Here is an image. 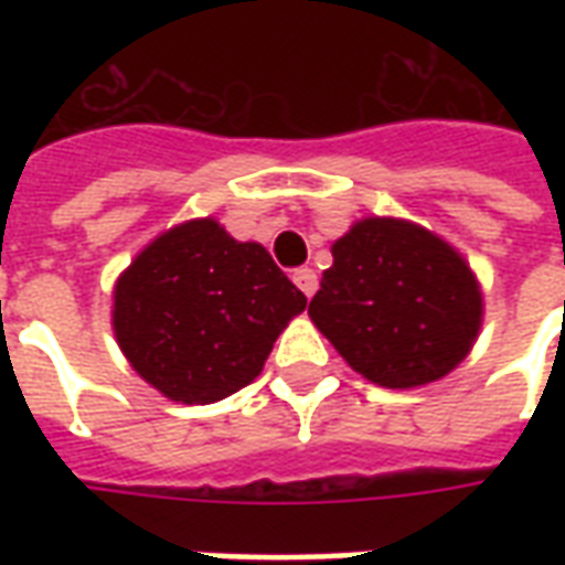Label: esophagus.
Masks as SVG:
<instances>
[{
  "label": "esophagus",
  "instance_id": "obj_1",
  "mask_svg": "<svg viewBox=\"0 0 565 565\" xmlns=\"http://www.w3.org/2000/svg\"><path fill=\"white\" fill-rule=\"evenodd\" d=\"M294 281H296V287H299V290L308 296V299H311V296H315V290H318V275H315V269H296Z\"/></svg>",
  "mask_w": 565,
  "mask_h": 565
}]
</instances>
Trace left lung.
<instances>
[{"label": "left lung", "mask_w": 565, "mask_h": 565, "mask_svg": "<svg viewBox=\"0 0 565 565\" xmlns=\"http://www.w3.org/2000/svg\"><path fill=\"white\" fill-rule=\"evenodd\" d=\"M332 348L379 387L448 375L481 330V287L469 263L424 226L366 217L332 245L308 306Z\"/></svg>", "instance_id": "obj_1"}]
</instances>
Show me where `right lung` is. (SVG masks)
<instances>
[{"mask_svg":"<svg viewBox=\"0 0 565 565\" xmlns=\"http://www.w3.org/2000/svg\"><path fill=\"white\" fill-rule=\"evenodd\" d=\"M306 296L257 242L211 217L157 235L115 284L117 344L172 403L209 405L263 372Z\"/></svg>","mask_w":565,"mask_h":565,"instance_id":"1","label":"right lung"}]
</instances>
